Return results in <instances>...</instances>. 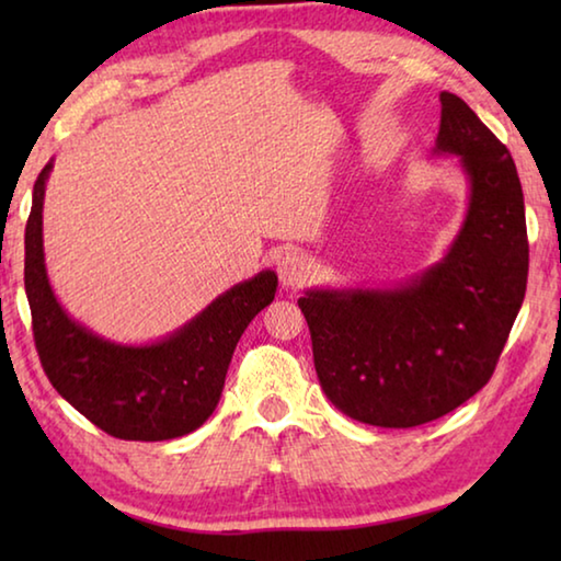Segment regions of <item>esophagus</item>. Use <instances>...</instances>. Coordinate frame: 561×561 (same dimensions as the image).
Returning a JSON list of instances; mask_svg holds the SVG:
<instances>
[{
  "mask_svg": "<svg viewBox=\"0 0 561 561\" xmlns=\"http://www.w3.org/2000/svg\"><path fill=\"white\" fill-rule=\"evenodd\" d=\"M277 274L284 289H299L311 277V262L297 250H287L279 254L277 260Z\"/></svg>",
  "mask_w": 561,
  "mask_h": 561,
  "instance_id": "obj_1",
  "label": "esophagus"
}]
</instances>
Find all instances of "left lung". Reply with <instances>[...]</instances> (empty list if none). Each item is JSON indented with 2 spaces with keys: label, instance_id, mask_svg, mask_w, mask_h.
<instances>
[{
  "label": "left lung",
  "instance_id": "8db88e82",
  "mask_svg": "<svg viewBox=\"0 0 561 561\" xmlns=\"http://www.w3.org/2000/svg\"><path fill=\"white\" fill-rule=\"evenodd\" d=\"M435 153L460 156L468 215L443 262L393 289H309L319 383L341 413L413 428L455 411L495 371L527 289L525 197L510 150L455 93H440Z\"/></svg>",
  "mask_w": 561,
  "mask_h": 561
}]
</instances>
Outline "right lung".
Masks as SVG:
<instances>
[{
	"instance_id": "right-lung-1",
	"label": "right lung",
	"mask_w": 561,
	"mask_h": 561,
	"mask_svg": "<svg viewBox=\"0 0 561 561\" xmlns=\"http://www.w3.org/2000/svg\"><path fill=\"white\" fill-rule=\"evenodd\" d=\"M46 165L34 183L24 234V289L44 374L76 411L121 440H170L193 433L220 401L227 366L250 321L272 304L277 274L234 284L175 334L123 346L91 334L56 301L44 264Z\"/></svg>"
}]
</instances>
